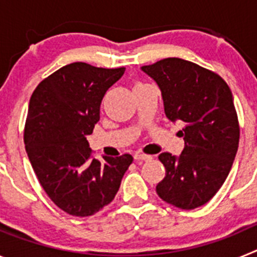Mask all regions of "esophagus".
<instances>
[{
	"mask_svg": "<svg viewBox=\"0 0 257 257\" xmlns=\"http://www.w3.org/2000/svg\"><path fill=\"white\" fill-rule=\"evenodd\" d=\"M134 158H135L136 161H151L153 157L148 156V154H144V153H135Z\"/></svg>",
	"mask_w": 257,
	"mask_h": 257,
	"instance_id": "obj_1",
	"label": "esophagus"
}]
</instances>
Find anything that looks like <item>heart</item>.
Wrapping results in <instances>:
<instances>
[{
  "label": "heart",
  "instance_id": "1",
  "mask_svg": "<svg viewBox=\"0 0 257 257\" xmlns=\"http://www.w3.org/2000/svg\"><path fill=\"white\" fill-rule=\"evenodd\" d=\"M139 85H142V83H138V85H136V86H139Z\"/></svg>",
  "mask_w": 257,
  "mask_h": 257
}]
</instances>
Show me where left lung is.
Instances as JSON below:
<instances>
[{
  "instance_id": "8db88e82",
  "label": "left lung",
  "mask_w": 257,
  "mask_h": 257,
  "mask_svg": "<svg viewBox=\"0 0 257 257\" xmlns=\"http://www.w3.org/2000/svg\"><path fill=\"white\" fill-rule=\"evenodd\" d=\"M142 70L160 87L166 117L184 124L180 156L158 157L166 176L157 194L181 210L203 206L221 188L237 154L239 124L230 88L216 73L179 58Z\"/></svg>"
}]
</instances>
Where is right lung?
Returning a JSON list of instances; mask_svg holds the SVG:
<instances>
[{
    "label": "right lung",
    "mask_w": 257,
    "mask_h": 257,
    "mask_svg": "<svg viewBox=\"0 0 257 257\" xmlns=\"http://www.w3.org/2000/svg\"><path fill=\"white\" fill-rule=\"evenodd\" d=\"M124 68L72 63L45 78L32 94L24 144L47 196L64 212L90 216L117 194L133 156L91 158L86 136L100 119V104Z\"/></svg>",
    "instance_id": "add662e5"
}]
</instances>
